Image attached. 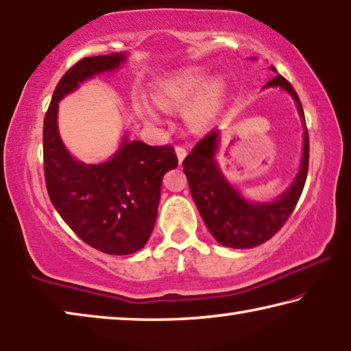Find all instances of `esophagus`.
Segmentation results:
<instances>
[{"label": "esophagus", "instance_id": "1", "mask_svg": "<svg viewBox=\"0 0 351 351\" xmlns=\"http://www.w3.org/2000/svg\"><path fill=\"white\" fill-rule=\"evenodd\" d=\"M176 152H177V158H179V163H182L183 158L186 157V149H185V146H182V145L176 146Z\"/></svg>", "mask_w": 351, "mask_h": 351}]
</instances>
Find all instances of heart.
Instances as JSON below:
<instances>
[{
	"label": "heart",
	"instance_id": "1",
	"mask_svg": "<svg viewBox=\"0 0 351 351\" xmlns=\"http://www.w3.org/2000/svg\"><path fill=\"white\" fill-rule=\"evenodd\" d=\"M205 82V73L202 70H191L176 76L160 87L155 95L157 104L163 108H180L191 99L193 95L202 87ZM222 93L221 82H211L200 93L189 107L188 114L193 121L202 123L213 117Z\"/></svg>",
	"mask_w": 351,
	"mask_h": 351
}]
</instances>
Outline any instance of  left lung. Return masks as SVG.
Listing matches in <instances>:
<instances>
[{"label": "left lung", "mask_w": 351, "mask_h": 351, "mask_svg": "<svg viewBox=\"0 0 351 351\" xmlns=\"http://www.w3.org/2000/svg\"><path fill=\"white\" fill-rule=\"evenodd\" d=\"M271 70L275 71V68L271 66ZM266 87H281L291 93L297 102L298 112L305 119L302 102L294 87L281 74L269 80ZM217 143V130H211L183 160V172L188 179L194 204L205 226L219 244L233 249H250L266 243L285 226L302 196L309 166L308 130L305 129L300 171L292 186L272 204L247 202L228 185L215 160Z\"/></svg>", "instance_id": "8db88e82"}]
</instances>
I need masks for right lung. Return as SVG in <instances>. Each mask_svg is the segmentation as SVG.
<instances>
[{
  "label": "right lung",
  "instance_id": "obj_1",
  "mask_svg": "<svg viewBox=\"0 0 351 351\" xmlns=\"http://www.w3.org/2000/svg\"><path fill=\"white\" fill-rule=\"evenodd\" d=\"M124 59L114 53L74 63L57 84L43 121V169L51 202L84 243L108 255H130L145 247L157 219L162 177L179 160L171 145L124 140L108 162L79 163L59 136L57 102L85 79L114 70Z\"/></svg>",
  "mask_w": 351,
  "mask_h": 351
}]
</instances>
